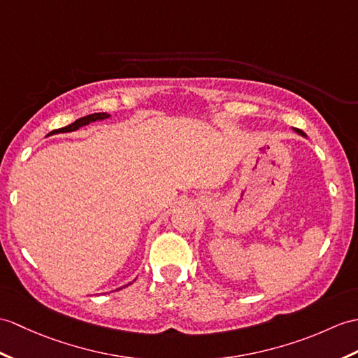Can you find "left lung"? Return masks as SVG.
<instances>
[{"label":"left lung","instance_id":"left-lung-1","mask_svg":"<svg viewBox=\"0 0 358 358\" xmlns=\"http://www.w3.org/2000/svg\"><path fill=\"white\" fill-rule=\"evenodd\" d=\"M294 131L297 132V134H299V136H302V137H305V138H306V134H305V132H303V131H301V129H294Z\"/></svg>","mask_w":358,"mask_h":358}]
</instances>
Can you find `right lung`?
Here are the masks:
<instances>
[{
	"mask_svg": "<svg viewBox=\"0 0 358 358\" xmlns=\"http://www.w3.org/2000/svg\"><path fill=\"white\" fill-rule=\"evenodd\" d=\"M110 117H111V114H108V113H94V114H88V115H85V117H80V119H78L76 122H73L71 124H69V127L52 131V132H50L48 136L61 134V132H73V131H78L79 128H84V127H87V124H90V123H93V122H101V120L110 119ZM123 287H128V285H123ZM123 287H120V288H123ZM120 288H117V289H120Z\"/></svg>",
	"mask_w": 358,
	"mask_h": 358,
	"instance_id": "obj_1",
	"label": "right lung"
}]
</instances>
